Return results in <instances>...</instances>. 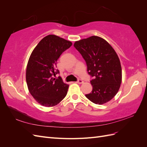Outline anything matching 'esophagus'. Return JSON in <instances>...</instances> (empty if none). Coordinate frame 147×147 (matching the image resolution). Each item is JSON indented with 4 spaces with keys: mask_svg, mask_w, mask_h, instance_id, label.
<instances>
[{
    "mask_svg": "<svg viewBox=\"0 0 147 147\" xmlns=\"http://www.w3.org/2000/svg\"><path fill=\"white\" fill-rule=\"evenodd\" d=\"M83 80H78L76 82L77 83H78V84H82V83H83Z\"/></svg>",
    "mask_w": 147,
    "mask_h": 147,
    "instance_id": "1",
    "label": "esophagus"
}]
</instances>
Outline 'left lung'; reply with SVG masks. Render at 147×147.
<instances>
[{
    "mask_svg": "<svg viewBox=\"0 0 147 147\" xmlns=\"http://www.w3.org/2000/svg\"><path fill=\"white\" fill-rule=\"evenodd\" d=\"M74 47L85 60L88 74L92 80V92L86 94L96 104L102 105L117 94L122 80V70L119 57L105 40L91 36L75 42Z\"/></svg>",
    "mask_w": 147,
    "mask_h": 147,
    "instance_id": "8db88e82",
    "label": "left lung"
}]
</instances>
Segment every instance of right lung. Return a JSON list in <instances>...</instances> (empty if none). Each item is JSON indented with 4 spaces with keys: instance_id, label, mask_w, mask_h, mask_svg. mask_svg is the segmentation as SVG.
Returning a JSON list of instances; mask_svg holds the SVG:
<instances>
[{
    "instance_id": "add662e5",
    "label": "right lung",
    "mask_w": 147,
    "mask_h": 147,
    "mask_svg": "<svg viewBox=\"0 0 147 147\" xmlns=\"http://www.w3.org/2000/svg\"><path fill=\"white\" fill-rule=\"evenodd\" d=\"M72 43L55 35L42 38L29 57L26 72L28 90L34 99L40 105L50 107L58 104L67 93L69 84L56 70L57 60Z\"/></svg>"
}]
</instances>
